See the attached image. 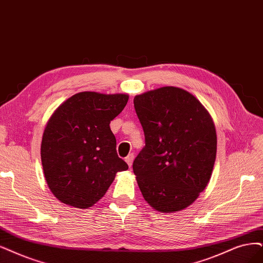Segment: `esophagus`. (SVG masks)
<instances>
[{"label": "esophagus", "instance_id": "obj_1", "mask_svg": "<svg viewBox=\"0 0 263 263\" xmlns=\"http://www.w3.org/2000/svg\"><path fill=\"white\" fill-rule=\"evenodd\" d=\"M133 159H134V155L133 154H129L128 156L125 157V162L128 163V166L131 168L132 166V162H133Z\"/></svg>", "mask_w": 263, "mask_h": 263}]
</instances>
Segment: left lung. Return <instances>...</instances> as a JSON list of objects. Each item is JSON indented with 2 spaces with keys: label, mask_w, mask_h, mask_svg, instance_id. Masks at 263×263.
Segmentation results:
<instances>
[{
  "label": "left lung",
  "mask_w": 263,
  "mask_h": 263,
  "mask_svg": "<svg viewBox=\"0 0 263 263\" xmlns=\"http://www.w3.org/2000/svg\"><path fill=\"white\" fill-rule=\"evenodd\" d=\"M145 146L133 161L144 199L160 212L185 209L210 180L216 128L195 96L163 86L134 97Z\"/></svg>",
  "instance_id": "1"
}]
</instances>
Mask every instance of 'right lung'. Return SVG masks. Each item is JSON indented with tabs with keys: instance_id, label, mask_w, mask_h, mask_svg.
Instances as JSON below:
<instances>
[{
	"instance_id": "add662e5",
	"label": "right lung",
	"mask_w": 263,
	"mask_h": 263,
	"mask_svg": "<svg viewBox=\"0 0 263 263\" xmlns=\"http://www.w3.org/2000/svg\"><path fill=\"white\" fill-rule=\"evenodd\" d=\"M126 94L81 92L54 111L43 133L41 160L48 187L57 199L89 208L128 169L118 157L109 123L128 103Z\"/></svg>"
}]
</instances>
